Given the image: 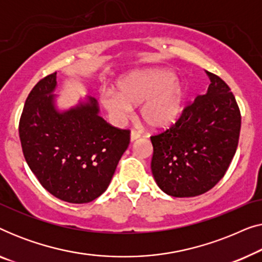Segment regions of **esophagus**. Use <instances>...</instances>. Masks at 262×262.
I'll list each match as a JSON object with an SVG mask.
<instances>
[{
	"label": "esophagus",
	"mask_w": 262,
	"mask_h": 262,
	"mask_svg": "<svg viewBox=\"0 0 262 262\" xmlns=\"http://www.w3.org/2000/svg\"><path fill=\"white\" fill-rule=\"evenodd\" d=\"M138 138H141V135H139L138 132H136V131H131V134H130V141H131V142H135V141H137Z\"/></svg>",
	"instance_id": "34e87169"
}]
</instances>
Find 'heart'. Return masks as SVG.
Listing matches in <instances>:
<instances>
[{"mask_svg": "<svg viewBox=\"0 0 262 262\" xmlns=\"http://www.w3.org/2000/svg\"><path fill=\"white\" fill-rule=\"evenodd\" d=\"M185 85L169 70L136 71L121 77L116 93L105 92L100 101L110 120L123 126L139 106L143 121L154 130L170 127L180 119L185 105Z\"/></svg>", "mask_w": 262, "mask_h": 262, "instance_id": "b5f03b06", "label": "heart"}]
</instances>
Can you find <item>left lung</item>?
I'll return each instance as SVG.
<instances>
[{"instance_id": "8db88e82", "label": "left lung", "mask_w": 262, "mask_h": 262, "mask_svg": "<svg viewBox=\"0 0 262 262\" xmlns=\"http://www.w3.org/2000/svg\"><path fill=\"white\" fill-rule=\"evenodd\" d=\"M209 88L167 131L151 136V171L168 195L188 198L213 187L230 166L238 144L241 114L228 84L207 73Z\"/></svg>"}]
</instances>
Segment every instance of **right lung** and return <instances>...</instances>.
Wrapping results in <instances>:
<instances>
[{
    "label": "right lung",
    "mask_w": 262,
    "mask_h": 262,
    "mask_svg": "<svg viewBox=\"0 0 262 262\" xmlns=\"http://www.w3.org/2000/svg\"><path fill=\"white\" fill-rule=\"evenodd\" d=\"M57 75L34 85L20 118L25 160L46 191L71 204L93 202L106 191L130 143V132L100 117L95 99L57 106Z\"/></svg>",
    "instance_id": "1"
}]
</instances>
